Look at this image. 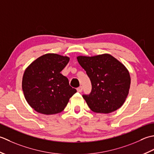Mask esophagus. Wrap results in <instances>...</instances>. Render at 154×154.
I'll list each match as a JSON object with an SVG mask.
<instances>
[{
    "label": "esophagus",
    "mask_w": 154,
    "mask_h": 154,
    "mask_svg": "<svg viewBox=\"0 0 154 154\" xmlns=\"http://www.w3.org/2000/svg\"><path fill=\"white\" fill-rule=\"evenodd\" d=\"M82 90H83L82 86H80V87H78V88H77V91H78V92H81L82 91Z\"/></svg>",
    "instance_id": "esophagus-1"
}]
</instances>
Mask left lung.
<instances>
[{
  "label": "left lung",
  "instance_id": "1",
  "mask_svg": "<svg viewBox=\"0 0 154 154\" xmlns=\"http://www.w3.org/2000/svg\"><path fill=\"white\" fill-rule=\"evenodd\" d=\"M92 84L90 94H84L91 110L108 114L123 105L129 93L131 79L127 68L108 54L78 56Z\"/></svg>",
  "mask_w": 154,
  "mask_h": 154
}]
</instances>
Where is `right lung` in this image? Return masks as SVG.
<instances>
[{
  "instance_id": "1",
  "label": "right lung",
  "mask_w": 154,
  "mask_h": 154,
  "mask_svg": "<svg viewBox=\"0 0 154 154\" xmlns=\"http://www.w3.org/2000/svg\"><path fill=\"white\" fill-rule=\"evenodd\" d=\"M69 60L67 56L46 54L25 70L22 82L24 95L37 112L46 115L61 112L76 92L68 78L60 73Z\"/></svg>"
}]
</instances>
